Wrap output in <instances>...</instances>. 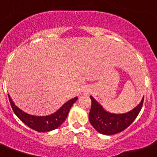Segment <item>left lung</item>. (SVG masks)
Instances as JSON below:
<instances>
[{
    "label": "left lung",
    "instance_id": "1",
    "mask_svg": "<svg viewBox=\"0 0 157 157\" xmlns=\"http://www.w3.org/2000/svg\"><path fill=\"white\" fill-rule=\"evenodd\" d=\"M90 97L91 107L89 112V120L93 128L103 135L117 134L125 130L139 115L144 102L143 97L140 104L132 111L126 113L115 114L106 111L92 96Z\"/></svg>",
    "mask_w": 157,
    "mask_h": 157
}]
</instances>
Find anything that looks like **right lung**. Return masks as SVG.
Instances as JSON below:
<instances>
[{
    "label": "right lung",
    "instance_id": "obj_1",
    "mask_svg": "<svg viewBox=\"0 0 157 157\" xmlns=\"http://www.w3.org/2000/svg\"><path fill=\"white\" fill-rule=\"evenodd\" d=\"M8 95H9V99H10L11 107L13 110L15 115L25 125H27L31 129H33V130L39 132H50V131L54 130L60 125H62V124L67 119L72 105L75 103L76 100L78 99V97H75L73 99L67 101L66 103H64L54 113L49 115V116H33V115L25 112L24 111L20 109L17 106L15 105L13 101L12 100V99L10 98V94H8Z\"/></svg>",
    "mask_w": 157,
    "mask_h": 157
}]
</instances>
